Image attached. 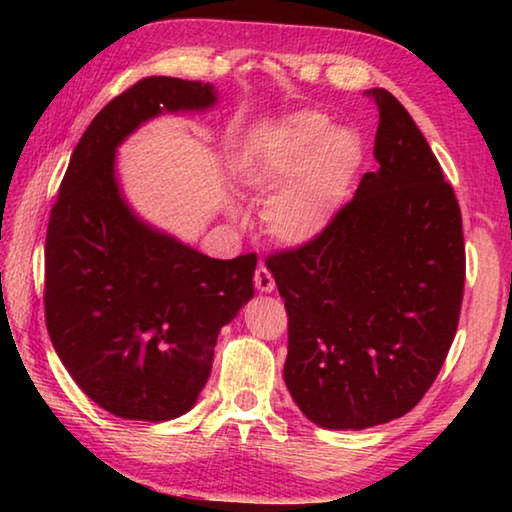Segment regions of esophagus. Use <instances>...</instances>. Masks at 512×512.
<instances>
[{
	"label": "esophagus",
	"mask_w": 512,
	"mask_h": 512,
	"mask_svg": "<svg viewBox=\"0 0 512 512\" xmlns=\"http://www.w3.org/2000/svg\"><path fill=\"white\" fill-rule=\"evenodd\" d=\"M255 287H257V291H262V293H271L275 289L273 275L264 264L257 266V271H255Z\"/></svg>",
	"instance_id": "34e87169"
}]
</instances>
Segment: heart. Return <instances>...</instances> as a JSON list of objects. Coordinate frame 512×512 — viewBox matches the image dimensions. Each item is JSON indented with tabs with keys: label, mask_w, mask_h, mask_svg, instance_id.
I'll return each mask as SVG.
<instances>
[{
	"label": "heart",
	"mask_w": 512,
	"mask_h": 512,
	"mask_svg": "<svg viewBox=\"0 0 512 512\" xmlns=\"http://www.w3.org/2000/svg\"><path fill=\"white\" fill-rule=\"evenodd\" d=\"M363 158L366 146L354 128L298 110L241 144L232 153V173L250 192L275 189L262 207L268 235L284 246H307L341 214ZM228 212L237 216L235 207Z\"/></svg>",
	"instance_id": "1"
}]
</instances>
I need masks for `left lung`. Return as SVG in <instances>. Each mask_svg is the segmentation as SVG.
I'll return each mask as SVG.
<instances>
[{"instance_id":"left-lung-1","label":"left lung","mask_w":512,"mask_h":512,"mask_svg":"<svg viewBox=\"0 0 512 512\" xmlns=\"http://www.w3.org/2000/svg\"><path fill=\"white\" fill-rule=\"evenodd\" d=\"M377 169L316 241L266 266L289 314L284 384L323 429L409 413L454 341L465 282L454 189L409 112L384 88Z\"/></svg>"}]
</instances>
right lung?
I'll use <instances>...</instances> for the list:
<instances>
[{"label":"right lung","mask_w":512,"mask_h":512,"mask_svg":"<svg viewBox=\"0 0 512 512\" xmlns=\"http://www.w3.org/2000/svg\"><path fill=\"white\" fill-rule=\"evenodd\" d=\"M212 83L151 76L119 94L76 144L51 210L45 316L58 359L117 418L194 409L221 327L255 296V255L212 259L155 228L121 189L117 149L162 115L207 112Z\"/></svg>","instance_id":"add662e5"}]
</instances>
